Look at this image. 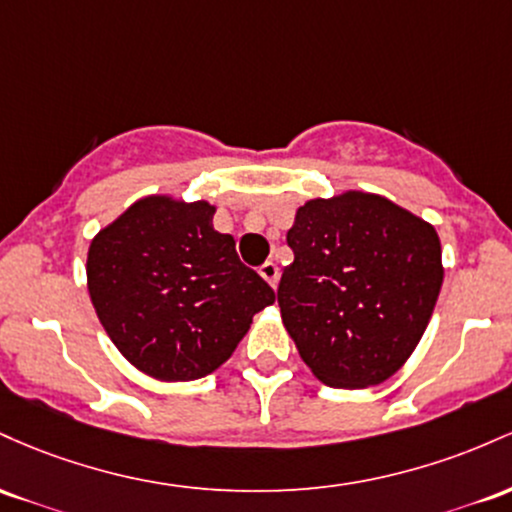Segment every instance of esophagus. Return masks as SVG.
<instances>
[{"mask_svg":"<svg viewBox=\"0 0 512 512\" xmlns=\"http://www.w3.org/2000/svg\"><path fill=\"white\" fill-rule=\"evenodd\" d=\"M258 273H261V278L266 280V283L271 285V287L278 285V275H280V271H278V263L266 261V263H263L261 268H258Z\"/></svg>","mask_w":512,"mask_h":512,"instance_id":"1","label":"esophagus"}]
</instances>
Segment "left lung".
<instances>
[{
    "mask_svg": "<svg viewBox=\"0 0 512 512\" xmlns=\"http://www.w3.org/2000/svg\"><path fill=\"white\" fill-rule=\"evenodd\" d=\"M278 304L302 360L329 387H372L409 360L442 285L435 229L392 200H309L287 232Z\"/></svg>",
    "mask_w": 512,
    "mask_h": 512,
    "instance_id": "1",
    "label": "left lung"
}]
</instances>
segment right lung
<instances>
[{"label": "right lung", "instance_id": "obj_1", "mask_svg": "<svg viewBox=\"0 0 512 512\" xmlns=\"http://www.w3.org/2000/svg\"><path fill=\"white\" fill-rule=\"evenodd\" d=\"M205 200H137L89 246L86 278L99 321L137 370L188 382L217 370L275 302L239 261L232 234L212 227Z\"/></svg>", "mask_w": 512, "mask_h": 512}]
</instances>
